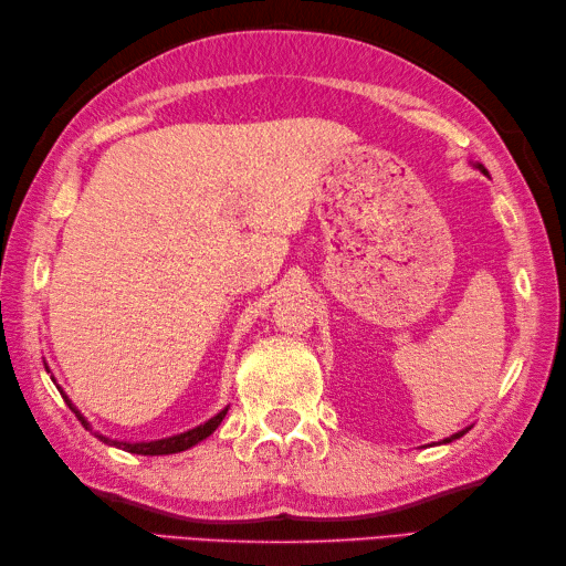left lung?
<instances>
[{
	"label": "left lung",
	"mask_w": 566,
	"mask_h": 566,
	"mask_svg": "<svg viewBox=\"0 0 566 566\" xmlns=\"http://www.w3.org/2000/svg\"><path fill=\"white\" fill-rule=\"evenodd\" d=\"M476 167H479V170H482V172L486 175V170H484V165H476ZM467 430H469V428H464V430H460V432H454V436H452V438H448V440H444V442H452V440H457V438H462Z\"/></svg>",
	"instance_id": "obj_1"
}]
</instances>
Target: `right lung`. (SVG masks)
Returning <instances> with one entry per match:
<instances>
[{
  "mask_svg": "<svg viewBox=\"0 0 566 566\" xmlns=\"http://www.w3.org/2000/svg\"><path fill=\"white\" fill-rule=\"evenodd\" d=\"M60 394H63V391H60ZM63 399H65V403L72 408V411H75V416L82 420V426L90 428L87 420H84V418L80 416V411H77L75 406L70 403V399H67L65 394H63ZM226 411H228V408H223L221 413H216V416H213L211 420H207V423H203V426H197V428H191V430L182 432V436H172V438H165V440H153V442H116V440H109V438H104V436H97V432H94V436H97V438L104 440V442L116 444V448H122V450H126V452H134V454H172V452L189 450L191 444H197V442H201L203 438H209L211 432L221 426V420L226 418ZM90 430H92V428H90Z\"/></svg>",
  "mask_w": 566,
  "mask_h": 566,
  "instance_id": "add662e5",
  "label": "right lung"
}]
</instances>
